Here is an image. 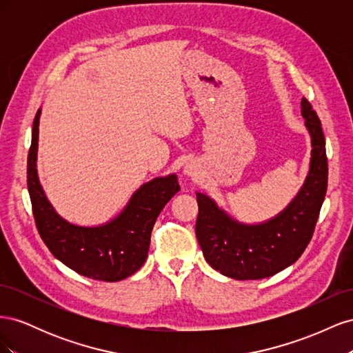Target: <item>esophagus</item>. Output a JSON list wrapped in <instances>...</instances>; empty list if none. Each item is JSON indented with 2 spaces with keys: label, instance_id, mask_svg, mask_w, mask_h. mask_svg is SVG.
Wrapping results in <instances>:
<instances>
[{
  "label": "esophagus",
  "instance_id": "esophagus-1",
  "mask_svg": "<svg viewBox=\"0 0 353 353\" xmlns=\"http://www.w3.org/2000/svg\"><path fill=\"white\" fill-rule=\"evenodd\" d=\"M199 174H200V168L196 162H188L184 166V175L190 176V178H197Z\"/></svg>",
  "mask_w": 353,
  "mask_h": 353
}]
</instances>
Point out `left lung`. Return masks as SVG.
<instances>
[{
    "label": "left lung",
    "instance_id": "left-lung-1",
    "mask_svg": "<svg viewBox=\"0 0 353 353\" xmlns=\"http://www.w3.org/2000/svg\"><path fill=\"white\" fill-rule=\"evenodd\" d=\"M302 116L311 135V162L302 188L288 206L261 223L230 216L205 193H196V236L213 270L234 280H262L285 270L312 239L327 191L328 165L321 122L311 103L302 99Z\"/></svg>",
    "mask_w": 353,
    "mask_h": 353
}]
</instances>
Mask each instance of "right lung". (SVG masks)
Here are the masks:
<instances>
[{"instance_id":"obj_1","label":"right lung","mask_w":353,"mask_h":353,"mask_svg":"<svg viewBox=\"0 0 353 353\" xmlns=\"http://www.w3.org/2000/svg\"><path fill=\"white\" fill-rule=\"evenodd\" d=\"M41 109L32 128L28 154V190L39 236L61 263L92 280L114 283L144 265L154 222L178 191V176H157L143 184L114 219L82 227L61 218L47 199L37 170Z\"/></svg>"}]
</instances>
